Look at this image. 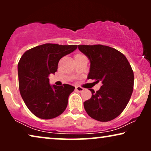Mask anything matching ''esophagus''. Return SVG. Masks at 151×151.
Returning a JSON list of instances; mask_svg holds the SVG:
<instances>
[{"instance_id":"1","label":"esophagus","mask_w":151,"mask_h":151,"mask_svg":"<svg viewBox=\"0 0 151 151\" xmlns=\"http://www.w3.org/2000/svg\"><path fill=\"white\" fill-rule=\"evenodd\" d=\"M76 90L78 92H82L84 91V88L81 87V86H76Z\"/></svg>"}]
</instances>
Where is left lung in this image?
<instances>
[{"label":"left lung","instance_id":"1","mask_svg":"<svg viewBox=\"0 0 151 151\" xmlns=\"http://www.w3.org/2000/svg\"><path fill=\"white\" fill-rule=\"evenodd\" d=\"M89 59L88 79L102 82L100 89L90 88L92 96L84 102L87 114L100 122L115 119L124 110L133 91L134 74L123 53L102 45H78Z\"/></svg>","mask_w":151,"mask_h":151}]
</instances>
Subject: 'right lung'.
<instances>
[{"label": "right lung", "mask_w": 151, "mask_h": 151, "mask_svg": "<svg viewBox=\"0 0 151 151\" xmlns=\"http://www.w3.org/2000/svg\"><path fill=\"white\" fill-rule=\"evenodd\" d=\"M77 47L47 43L29 49L20 58L18 65L20 93L36 117L55 118L67 108L68 98L75 87L67 84L51 86L49 76L57 71L60 60Z\"/></svg>", "instance_id": "1"}]
</instances>
